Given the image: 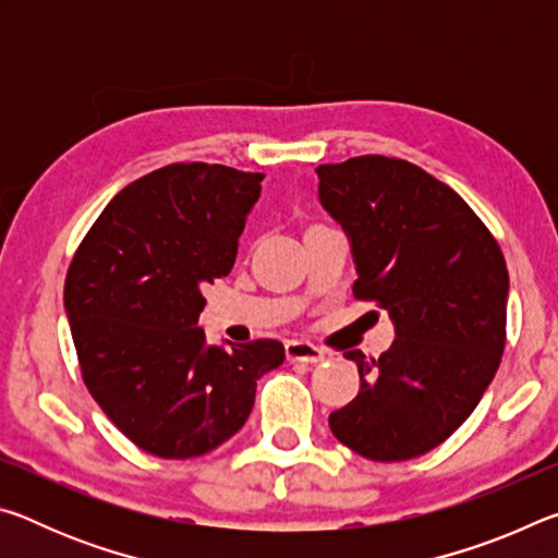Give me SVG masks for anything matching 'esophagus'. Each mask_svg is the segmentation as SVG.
I'll list each match as a JSON object with an SVG mask.
<instances>
[{
  "label": "esophagus",
  "instance_id": "esophagus-1",
  "mask_svg": "<svg viewBox=\"0 0 558 558\" xmlns=\"http://www.w3.org/2000/svg\"><path fill=\"white\" fill-rule=\"evenodd\" d=\"M286 356H288V362H305V364H315V362H323V359H325V354L310 342H288L286 344Z\"/></svg>",
  "mask_w": 558,
  "mask_h": 558
}]
</instances>
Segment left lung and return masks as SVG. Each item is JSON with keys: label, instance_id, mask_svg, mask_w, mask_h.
I'll return each instance as SVG.
<instances>
[{"label": "left lung", "instance_id": "obj_1", "mask_svg": "<svg viewBox=\"0 0 558 558\" xmlns=\"http://www.w3.org/2000/svg\"><path fill=\"white\" fill-rule=\"evenodd\" d=\"M317 177L319 202L352 245L354 298L384 307L396 329L379 359L344 354L362 386L329 428L362 458H418L465 423L497 372L505 256L460 194L405 159L352 157Z\"/></svg>", "mask_w": 558, "mask_h": 558}]
</instances>
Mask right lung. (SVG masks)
<instances>
[{"instance_id":"obj_1","label":"right lung","mask_w":558,"mask_h":558,"mask_svg":"<svg viewBox=\"0 0 558 558\" xmlns=\"http://www.w3.org/2000/svg\"><path fill=\"white\" fill-rule=\"evenodd\" d=\"M260 182L223 165H167L112 196L71 260L63 305L83 381L157 458L219 448L286 359L276 339L216 347L199 327L202 290L231 272Z\"/></svg>"}]
</instances>
